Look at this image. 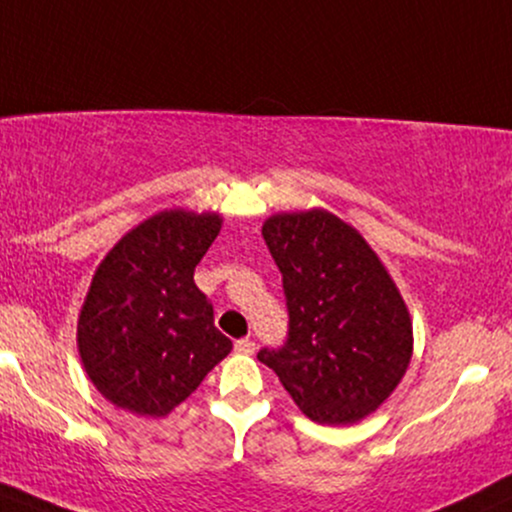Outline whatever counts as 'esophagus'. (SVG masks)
Segmentation results:
<instances>
[{"label":"esophagus","mask_w":512,"mask_h":512,"mask_svg":"<svg viewBox=\"0 0 512 512\" xmlns=\"http://www.w3.org/2000/svg\"><path fill=\"white\" fill-rule=\"evenodd\" d=\"M235 351L237 353H242V356H249V353H254L256 351V342L254 339H239V342H235Z\"/></svg>","instance_id":"1"}]
</instances>
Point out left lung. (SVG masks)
Wrapping results in <instances>:
<instances>
[{
    "label": "left lung",
    "mask_w": 512,
    "mask_h": 512,
    "mask_svg": "<svg viewBox=\"0 0 512 512\" xmlns=\"http://www.w3.org/2000/svg\"><path fill=\"white\" fill-rule=\"evenodd\" d=\"M263 239L282 273L289 332L258 361L311 420H363L389 399L413 356L399 289L361 232L325 208L275 213Z\"/></svg>",
    "instance_id": "1"
}]
</instances>
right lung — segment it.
Wrapping results in <instances>:
<instances>
[{"instance_id": "add662e5", "label": "right lung", "mask_w": 512, "mask_h": 512, "mask_svg": "<svg viewBox=\"0 0 512 512\" xmlns=\"http://www.w3.org/2000/svg\"><path fill=\"white\" fill-rule=\"evenodd\" d=\"M218 213L166 208L118 239L80 308L78 351L113 406L163 418L230 353L194 268L218 237Z\"/></svg>"}]
</instances>
